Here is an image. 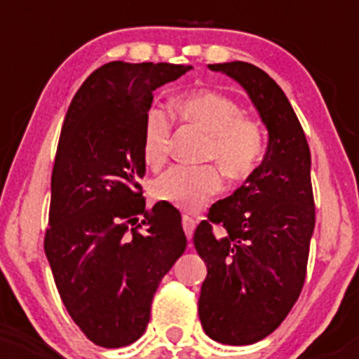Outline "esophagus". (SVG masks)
<instances>
[{"mask_svg": "<svg viewBox=\"0 0 359 359\" xmlns=\"http://www.w3.org/2000/svg\"><path fill=\"white\" fill-rule=\"evenodd\" d=\"M182 227H184V231H186L187 240L189 241L193 240V233H194V229H196V220L189 215H184L182 217Z\"/></svg>", "mask_w": 359, "mask_h": 359, "instance_id": "obj_1", "label": "esophagus"}]
</instances>
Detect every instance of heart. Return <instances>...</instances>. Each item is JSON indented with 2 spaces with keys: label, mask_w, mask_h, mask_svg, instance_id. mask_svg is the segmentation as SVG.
I'll use <instances>...</instances> for the list:
<instances>
[{
  "label": "heart",
  "mask_w": 359,
  "mask_h": 359,
  "mask_svg": "<svg viewBox=\"0 0 359 359\" xmlns=\"http://www.w3.org/2000/svg\"><path fill=\"white\" fill-rule=\"evenodd\" d=\"M177 118L206 135L203 161H217L227 179L243 180L252 175L266 153L262 126L245 118L240 104L212 90L179 97L173 104ZM172 123L158 107H151L142 121L140 151L151 168H159L168 158ZM220 191L215 166H175L159 175L151 186L154 200L184 212H198Z\"/></svg>",
  "instance_id": "1"
}]
</instances>
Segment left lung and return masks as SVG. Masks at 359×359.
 <instances>
[{
  "label": "left lung",
  "mask_w": 359,
  "mask_h": 359,
  "mask_svg": "<svg viewBox=\"0 0 359 359\" xmlns=\"http://www.w3.org/2000/svg\"><path fill=\"white\" fill-rule=\"evenodd\" d=\"M208 69L240 83L269 135L262 163L212 205L193 238L208 271L198 302L203 330L220 344L248 346L280 327L304 287L314 233L311 153L292 104L267 72L240 60ZM212 223L226 229L222 238Z\"/></svg>",
  "instance_id": "left-lung-1"
}]
</instances>
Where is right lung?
Wrapping results in <instances>:
<instances>
[{
  "label": "right lung",
  "mask_w": 359,
  "mask_h": 359,
  "mask_svg": "<svg viewBox=\"0 0 359 359\" xmlns=\"http://www.w3.org/2000/svg\"><path fill=\"white\" fill-rule=\"evenodd\" d=\"M193 66L109 62L69 106L52 173L45 253L67 313L100 347L146 332L163 276L186 250L179 210L146 208L140 135L153 92Z\"/></svg>",
  "instance_id": "right-lung-1"
}]
</instances>
